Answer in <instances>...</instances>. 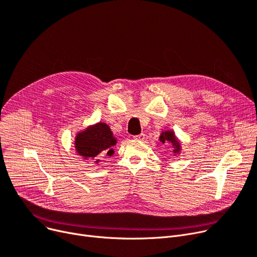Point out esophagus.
<instances>
[{
    "label": "esophagus",
    "instance_id": "esophagus-1",
    "mask_svg": "<svg viewBox=\"0 0 257 257\" xmlns=\"http://www.w3.org/2000/svg\"><path fill=\"white\" fill-rule=\"evenodd\" d=\"M145 134L144 133H141V134H139V136H137V137H134L133 139L136 140V141H140V142H143L144 140H145Z\"/></svg>",
    "mask_w": 257,
    "mask_h": 257
}]
</instances>
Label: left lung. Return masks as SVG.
Instances as JSON below:
<instances>
[{
    "label": "left lung",
    "mask_w": 257,
    "mask_h": 257,
    "mask_svg": "<svg viewBox=\"0 0 257 257\" xmlns=\"http://www.w3.org/2000/svg\"><path fill=\"white\" fill-rule=\"evenodd\" d=\"M159 142L161 144H166L169 143L172 145L173 148V154L174 156L181 154V150H182V145L181 142L178 140V138L176 137V134L173 130H163L159 136Z\"/></svg>",
    "instance_id": "obj_1"
}]
</instances>
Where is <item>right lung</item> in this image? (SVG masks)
<instances>
[{
	"mask_svg": "<svg viewBox=\"0 0 257 257\" xmlns=\"http://www.w3.org/2000/svg\"><path fill=\"white\" fill-rule=\"evenodd\" d=\"M116 143L117 140L110 127L104 121H99L77 132L74 147L77 154L83 160H91L99 165L101 158L105 155H113V147Z\"/></svg>",
	"mask_w": 257,
	"mask_h": 257,
	"instance_id": "1",
	"label": "right lung"
}]
</instances>
